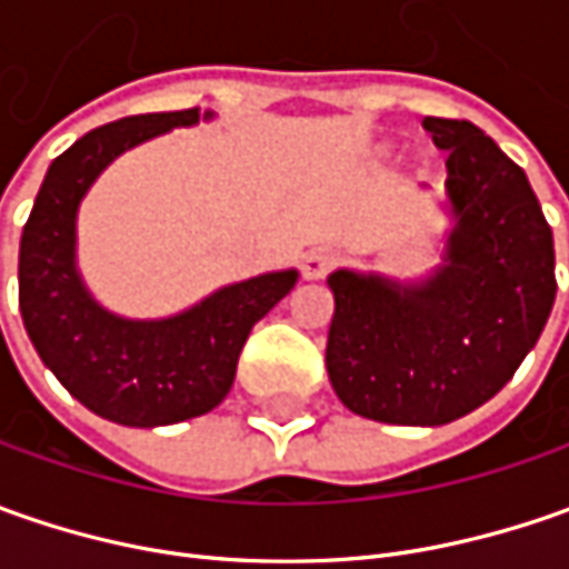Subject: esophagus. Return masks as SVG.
Instances as JSON below:
<instances>
[{"label":"esophagus","instance_id":"obj_1","mask_svg":"<svg viewBox=\"0 0 569 569\" xmlns=\"http://www.w3.org/2000/svg\"><path fill=\"white\" fill-rule=\"evenodd\" d=\"M332 266H336V252L329 250V247H317V250H310L303 256V278H307V281H317V278H322Z\"/></svg>","mask_w":569,"mask_h":569}]
</instances>
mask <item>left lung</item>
Returning <instances> with one entry per match:
<instances>
[{
	"label": "left lung",
	"mask_w": 569,
	"mask_h": 569,
	"mask_svg": "<svg viewBox=\"0 0 569 569\" xmlns=\"http://www.w3.org/2000/svg\"><path fill=\"white\" fill-rule=\"evenodd\" d=\"M447 151V240L421 278L336 269L326 370L380 425L440 427L513 380L551 317L555 237L529 177L469 120L427 117Z\"/></svg>",
	"instance_id": "left-lung-1"
}]
</instances>
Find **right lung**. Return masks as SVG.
Wrapping results in <instances>:
<instances>
[{"label": "right lung", "instance_id": "right-lung-1", "mask_svg": "<svg viewBox=\"0 0 569 569\" xmlns=\"http://www.w3.org/2000/svg\"><path fill=\"white\" fill-rule=\"evenodd\" d=\"M199 120L214 113H148L91 129L50 164L21 233L28 339L56 380L113 425H180L224 402L250 329L297 284V269L256 274L161 319L120 317L88 291L78 269L81 199L122 151Z\"/></svg>", "mask_w": 569, "mask_h": 569}]
</instances>
